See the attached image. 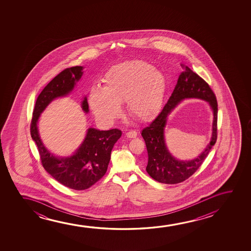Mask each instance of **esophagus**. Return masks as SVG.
Instances as JSON below:
<instances>
[{"mask_svg":"<svg viewBox=\"0 0 251 251\" xmlns=\"http://www.w3.org/2000/svg\"><path fill=\"white\" fill-rule=\"evenodd\" d=\"M126 136L128 138H135L137 136V132L134 130L127 131L126 133Z\"/></svg>","mask_w":251,"mask_h":251,"instance_id":"34e87169","label":"esophagus"}]
</instances>
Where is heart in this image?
<instances>
[{
    "mask_svg": "<svg viewBox=\"0 0 251 251\" xmlns=\"http://www.w3.org/2000/svg\"><path fill=\"white\" fill-rule=\"evenodd\" d=\"M166 79L164 74L141 60L111 67L103 79V88L90 92V106L97 118L110 124L120 114L119 103L138 119H148L158 111L164 100Z\"/></svg>",
    "mask_w": 251,
    "mask_h": 251,
    "instance_id": "obj_1",
    "label": "heart"
}]
</instances>
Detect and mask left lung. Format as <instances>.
Segmentation results:
<instances>
[{
	"label": "left lung",
	"instance_id": "obj_1",
	"mask_svg": "<svg viewBox=\"0 0 251 251\" xmlns=\"http://www.w3.org/2000/svg\"><path fill=\"white\" fill-rule=\"evenodd\" d=\"M181 66L184 71L179 75L177 84L168 102L158 117L141 131L148 149V163L146 170L151 178L166 184L179 183L190 177L199 169L217 141L216 96L201 77L193 72L188 66ZM189 97L206 100L210 103L214 111L213 133L210 144L200 156L190 162H181L168 152L165 146L163 131L168 114L182 99Z\"/></svg>",
	"mask_w": 251,
	"mask_h": 251
}]
</instances>
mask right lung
Segmentation results:
<instances>
[{"mask_svg": "<svg viewBox=\"0 0 251 251\" xmlns=\"http://www.w3.org/2000/svg\"><path fill=\"white\" fill-rule=\"evenodd\" d=\"M83 67L68 68L55 76L38 95L31 118V135L38 147L41 163L45 171L57 182L70 189L84 190L92 187L106 173L114 145L122 135V131L113 128L98 130L90 127L86 138L75 154L67 158H56L45 148L38 130V120L52 100L66 96L75 87L83 75ZM82 110L88 112L86 97L81 103Z\"/></svg>", "mask_w": 251, "mask_h": 251, "instance_id": "right-lung-1", "label": "right lung"}]
</instances>
